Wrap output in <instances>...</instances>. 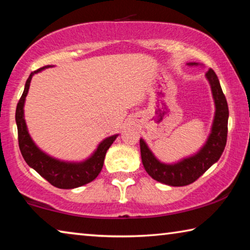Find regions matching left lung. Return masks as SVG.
I'll use <instances>...</instances> for the list:
<instances>
[{
  "mask_svg": "<svg viewBox=\"0 0 250 250\" xmlns=\"http://www.w3.org/2000/svg\"><path fill=\"white\" fill-rule=\"evenodd\" d=\"M190 65H196V63H190ZM206 77L211 86L216 113L209 137L205 146L197 154L183 159L182 162L174 165H167V164L161 163L154 156L146 143L141 138L140 145L143 165L148 175L155 181L169 186L189 185L197 181L200 176L222 156L227 142L228 105L214 69H208Z\"/></svg>",
  "mask_w": 250,
  "mask_h": 250,
  "instance_id": "8db88e82",
  "label": "left lung"
}]
</instances>
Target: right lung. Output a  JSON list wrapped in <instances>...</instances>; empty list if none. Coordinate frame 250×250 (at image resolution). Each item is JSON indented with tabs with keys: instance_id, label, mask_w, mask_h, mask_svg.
Wrapping results in <instances>:
<instances>
[{
	"instance_id": "obj_1",
	"label": "right lung",
	"mask_w": 250,
	"mask_h": 250,
	"mask_svg": "<svg viewBox=\"0 0 250 250\" xmlns=\"http://www.w3.org/2000/svg\"><path fill=\"white\" fill-rule=\"evenodd\" d=\"M45 67L39 68L31 73L25 83L24 92L20 98L18 106H16L15 121L16 125H18L19 146L24 161L27 163V165L38 171L51 185L57 188H62V189H72V188L91 183L97 177L103 168L106 152L113 144V142L115 141L117 135L105 138L98 145L96 152L86 161L82 163H65L57 161V159L52 158L48 155L44 154L42 150H40L33 143L30 134L27 132L25 120H24L23 106L27 95L28 87H30L32 76Z\"/></svg>"
}]
</instances>
